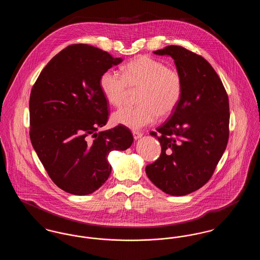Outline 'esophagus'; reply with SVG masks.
<instances>
[{"label": "esophagus", "instance_id": "obj_1", "mask_svg": "<svg viewBox=\"0 0 260 260\" xmlns=\"http://www.w3.org/2000/svg\"><path fill=\"white\" fill-rule=\"evenodd\" d=\"M133 135H134V138L136 140V139H139V138L142 136V133L134 131V132H133Z\"/></svg>", "mask_w": 260, "mask_h": 260}]
</instances>
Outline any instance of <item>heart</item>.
Here are the masks:
<instances>
[{"label":"heart","mask_w":260,"mask_h":260,"mask_svg":"<svg viewBox=\"0 0 260 260\" xmlns=\"http://www.w3.org/2000/svg\"><path fill=\"white\" fill-rule=\"evenodd\" d=\"M123 75L106 70L99 87L105 99L115 107L124 105L132 90H138L136 107H124L112 115V122L132 129L154 124L159 116L169 117L176 109L183 91V79L174 68L149 56H139L125 64Z\"/></svg>","instance_id":"heart-1"}]
</instances>
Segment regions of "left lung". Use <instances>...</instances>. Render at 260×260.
Wrapping results in <instances>:
<instances>
[{"mask_svg":"<svg viewBox=\"0 0 260 260\" xmlns=\"http://www.w3.org/2000/svg\"><path fill=\"white\" fill-rule=\"evenodd\" d=\"M173 57L183 79L179 104L157 127L160 158L145 171L149 179L172 196H184L205 185L222 157L229 138V99L222 82L203 56L180 46L154 51Z\"/></svg>","mask_w":260,"mask_h":260,"instance_id":"left-lung-1","label":"left lung"}]
</instances>
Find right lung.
I'll use <instances>...</instances> for the list:
<instances>
[{
	"label": "right lung",
	"mask_w": 260,
	"mask_h": 260,
	"mask_svg": "<svg viewBox=\"0 0 260 260\" xmlns=\"http://www.w3.org/2000/svg\"><path fill=\"white\" fill-rule=\"evenodd\" d=\"M122 61L89 45H71L50 59L32 87L31 143L50 179L67 193H93L111 173L108 154L133 144L124 125L96 132L109 116L100 76Z\"/></svg>",
	"instance_id": "add662e5"
}]
</instances>
